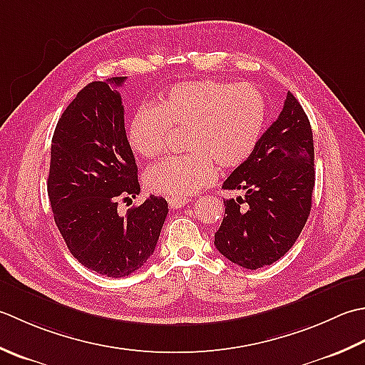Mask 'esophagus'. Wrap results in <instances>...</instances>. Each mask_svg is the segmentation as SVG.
I'll return each instance as SVG.
<instances>
[{
  "mask_svg": "<svg viewBox=\"0 0 365 365\" xmlns=\"http://www.w3.org/2000/svg\"><path fill=\"white\" fill-rule=\"evenodd\" d=\"M190 200L187 197H172L168 198V206L172 207V210H181L185 205H187Z\"/></svg>",
  "mask_w": 365,
  "mask_h": 365,
  "instance_id": "obj_1",
  "label": "esophagus"
}]
</instances>
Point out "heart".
<instances>
[{
	"instance_id": "1",
	"label": "heart",
	"mask_w": 365,
	"mask_h": 365,
	"mask_svg": "<svg viewBox=\"0 0 365 365\" xmlns=\"http://www.w3.org/2000/svg\"><path fill=\"white\" fill-rule=\"evenodd\" d=\"M267 106L258 88L217 80H192L172 86L155 103L140 107L128 125L132 151L151 159L167 151L173 132H185L184 155L163 159L145 173L150 192L185 197L217 178L219 167L242 165L259 143Z\"/></svg>"
}]
</instances>
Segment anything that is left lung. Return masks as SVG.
<instances>
[{
  "instance_id": "left-lung-1",
  "label": "left lung",
  "mask_w": 365,
  "mask_h": 365,
  "mask_svg": "<svg viewBox=\"0 0 365 365\" xmlns=\"http://www.w3.org/2000/svg\"><path fill=\"white\" fill-rule=\"evenodd\" d=\"M315 185L314 135L306 111L292 93L254 154L222 187L244 190L224 200V220L214 245L245 269L272 264L293 247L309 219Z\"/></svg>"
}]
</instances>
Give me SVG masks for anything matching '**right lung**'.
Wrapping results in <instances>:
<instances>
[{
  "label": "right lung",
  "instance_id": "obj_1",
  "mask_svg": "<svg viewBox=\"0 0 365 365\" xmlns=\"http://www.w3.org/2000/svg\"><path fill=\"white\" fill-rule=\"evenodd\" d=\"M125 77L93 81L63 111L51 138L47 190L55 224L88 269L125 277L153 255L168 214L165 198H146L118 212L120 198L140 193L137 163L124 129Z\"/></svg>",
  "mask_w": 365,
  "mask_h": 365
}]
</instances>
